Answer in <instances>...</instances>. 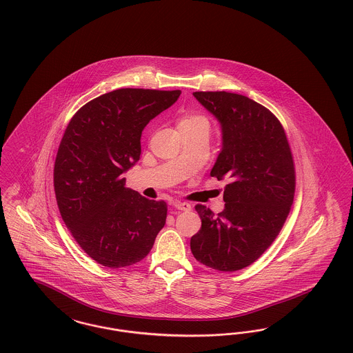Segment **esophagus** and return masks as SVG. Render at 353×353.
Segmentation results:
<instances>
[{
  "label": "esophagus",
  "instance_id": "1",
  "mask_svg": "<svg viewBox=\"0 0 353 353\" xmlns=\"http://www.w3.org/2000/svg\"><path fill=\"white\" fill-rule=\"evenodd\" d=\"M173 206L176 207L177 210H180V211H190L192 210V206L186 202H174Z\"/></svg>",
  "mask_w": 353,
  "mask_h": 353
}]
</instances>
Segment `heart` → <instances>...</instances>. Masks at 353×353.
<instances>
[{"mask_svg": "<svg viewBox=\"0 0 353 353\" xmlns=\"http://www.w3.org/2000/svg\"><path fill=\"white\" fill-rule=\"evenodd\" d=\"M195 123H207L206 119L199 114H185L180 120L179 126H189V125H195Z\"/></svg>", "mask_w": 353, "mask_h": 353, "instance_id": "obj_1", "label": "heart"}]
</instances>
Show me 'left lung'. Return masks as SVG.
Wrapping results in <instances>:
<instances>
[{
	"label": "left lung",
	"mask_w": 353,
	"mask_h": 353,
	"mask_svg": "<svg viewBox=\"0 0 353 353\" xmlns=\"http://www.w3.org/2000/svg\"><path fill=\"white\" fill-rule=\"evenodd\" d=\"M193 95L220 122L223 147L210 174L228 183L218 215L195 206L202 227L190 249L201 263L232 272L256 261L283 228L296 186L291 148L279 120L254 100L225 91Z\"/></svg>",
	"instance_id": "8db88e82"
}]
</instances>
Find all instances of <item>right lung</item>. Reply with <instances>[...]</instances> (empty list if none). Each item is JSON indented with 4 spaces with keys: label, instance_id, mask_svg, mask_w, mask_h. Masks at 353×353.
Listing matches in <instances>:
<instances>
[{
    "label": "right lung",
    "instance_id": "obj_1",
    "mask_svg": "<svg viewBox=\"0 0 353 353\" xmlns=\"http://www.w3.org/2000/svg\"><path fill=\"white\" fill-rule=\"evenodd\" d=\"M180 95L114 90L85 104L63 133L53 170L59 210L74 240L105 268L142 261L165 224L167 203L126 188L122 173L139 160L145 126Z\"/></svg>",
    "mask_w": 353,
    "mask_h": 353
}]
</instances>
